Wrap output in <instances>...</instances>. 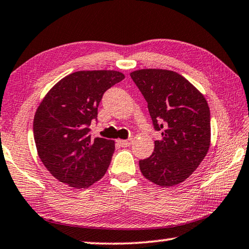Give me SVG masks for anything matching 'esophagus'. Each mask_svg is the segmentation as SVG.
<instances>
[{
    "label": "esophagus",
    "instance_id": "esophagus-1",
    "mask_svg": "<svg viewBox=\"0 0 249 249\" xmlns=\"http://www.w3.org/2000/svg\"><path fill=\"white\" fill-rule=\"evenodd\" d=\"M117 142H119V144L122 147H128L133 142V140H132V138H129V140H119Z\"/></svg>",
    "mask_w": 249,
    "mask_h": 249
}]
</instances>
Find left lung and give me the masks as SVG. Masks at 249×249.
<instances>
[{
	"label": "left lung",
	"instance_id": "8db88e82",
	"mask_svg": "<svg viewBox=\"0 0 249 249\" xmlns=\"http://www.w3.org/2000/svg\"><path fill=\"white\" fill-rule=\"evenodd\" d=\"M148 104L161 140L153 155L140 160L142 176L160 187L188 179L208 154L211 144L210 108L204 95L171 70L141 69L130 72Z\"/></svg>",
	"mask_w": 249,
	"mask_h": 249
}]
</instances>
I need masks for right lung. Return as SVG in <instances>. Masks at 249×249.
<instances>
[{"instance_id": "right-lung-1", "label": "right lung", "mask_w": 249, "mask_h": 249, "mask_svg": "<svg viewBox=\"0 0 249 249\" xmlns=\"http://www.w3.org/2000/svg\"><path fill=\"white\" fill-rule=\"evenodd\" d=\"M125 78L120 71H77L48 91L34 117V138L41 162L69 187L86 189L105 175L115 142L92 138V120L104 92Z\"/></svg>"}]
</instances>
